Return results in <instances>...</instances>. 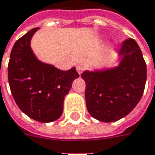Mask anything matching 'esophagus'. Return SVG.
Segmentation results:
<instances>
[{"mask_svg": "<svg viewBox=\"0 0 155 155\" xmlns=\"http://www.w3.org/2000/svg\"><path fill=\"white\" fill-rule=\"evenodd\" d=\"M83 71H84V66H83V65L79 64V65L77 66V71L78 72V74L80 75L81 73L83 72Z\"/></svg>", "mask_w": 155, "mask_h": 155, "instance_id": "34e87169", "label": "esophagus"}]
</instances>
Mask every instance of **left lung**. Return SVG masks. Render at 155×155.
<instances>
[{
    "label": "left lung",
    "mask_w": 155,
    "mask_h": 155,
    "mask_svg": "<svg viewBox=\"0 0 155 155\" xmlns=\"http://www.w3.org/2000/svg\"><path fill=\"white\" fill-rule=\"evenodd\" d=\"M116 66L86 70V107L91 116L100 122H112L128 115L139 103L147 80L146 63L133 39L122 42Z\"/></svg>",
    "instance_id": "left-lung-1"
}]
</instances>
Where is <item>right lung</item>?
<instances>
[{"instance_id": "right-lung-1", "label": "right lung", "mask_w": 155, "mask_h": 155, "mask_svg": "<svg viewBox=\"0 0 155 155\" xmlns=\"http://www.w3.org/2000/svg\"><path fill=\"white\" fill-rule=\"evenodd\" d=\"M39 29L30 30L15 42L8 68V83L22 112L35 121L51 122L62 115L64 97L79 75L76 67L61 71L36 57L31 40Z\"/></svg>"}]
</instances>
